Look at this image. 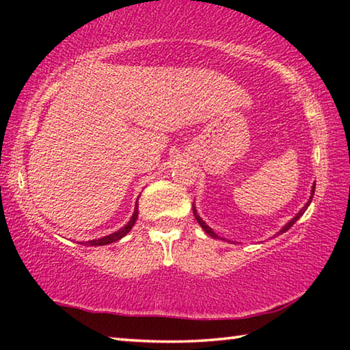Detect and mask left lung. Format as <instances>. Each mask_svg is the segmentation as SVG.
<instances>
[{"label":"left lung","instance_id":"1","mask_svg":"<svg viewBox=\"0 0 350 350\" xmlns=\"http://www.w3.org/2000/svg\"><path fill=\"white\" fill-rule=\"evenodd\" d=\"M313 194H315V182H313V185H312V189H310V198H309V200H307V202L304 204L303 208H301L298 213H296V215H295L292 219H290V221H288L286 225H284V227L280 230V232H278V233L275 234V238H276V236L282 234V233H286L287 230H288L290 227H292V225H293L296 221H298V219H299L301 216L304 215L306 210L309 208V205H310V202H312V199H313ZM193 213H194V217H196L198 224L200 225V227H202V230H204V232H205L206 234L211 236V238H215V239H222V241H225L224 238H221V236H219V234H216L215 232H213V228H211V227H208V225H206V222L204 221V219L199 216V213H198V210H196V205H194V204H193Z\"/></svg>","mask_w":350,"mask_h":350}]
</instances>
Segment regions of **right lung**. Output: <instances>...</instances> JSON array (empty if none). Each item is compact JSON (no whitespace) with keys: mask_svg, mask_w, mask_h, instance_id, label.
I'll list each match as a JSON object with an SVG mask.
<instances>
[{"mask_svg":"<svg viewBox=\"0 0 350 350\" xmlns=\"http://www.w3.org/2000/svg\"><path fill=\"white\" fill-rule=\"evenodd\" d=\"M139 217V202H135V206H134V213L131 219H129V222L125 225V227H122L120 230H117V232L111 233L108 236H103V238H98V239H91V241H85L81 242V244L85 245H94V247H98V245H108V244H112V242H117L120 241L123 236H126L129 232H131V228L134 227L135 221H137Z\"/></svg>","mask_w":350,"mask_h":350,"instance_id":"1","label":"right lung"}]
</instances>
